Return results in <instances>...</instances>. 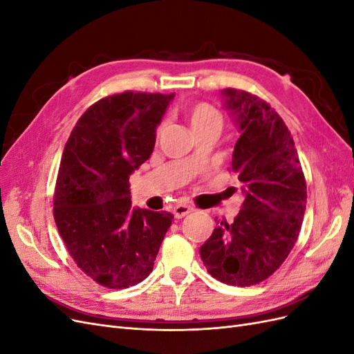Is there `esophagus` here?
I'll return each mask as SVG.
<instances>
[{
    "mask_svg": "<svg viewBox=\"0 0 354 354\" xmlns=\"http://www.w3.org/2000/svg\"><path fill=\"white\" fill-rule=\"evenodd\" d=\"M189 212H192V208L189 205H176L173 209L176 218H183Z\"/></svg>",
    "mask_w": 354,
    "mask_h": 354,
    "instance_id": "1",
    "label": "esophagus"
}]
</instances>
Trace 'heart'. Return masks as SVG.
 Masks as SVG:
<instances>
[{"label": "heart", "mask_w": 354, "mask_h": 354, "mask_svg": "<svg viewBox=\"0 0 354 354\" xmlns=\"http://www.w3.org/2000/svg\"><path fill=\"white\" fill-rule=\"evenodd\" d=\"M187 122L195 134L202 131H221L223 116L220 111L208 102H196L190 106L186 113ZM165 124H159L156 127V137L164 131Z\"/></svg>", "instance_id": "1"}]
</instances>
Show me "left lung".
<instances>
[{"label":"left lung","instance_id":"1","mask_svg":"<svg viewBox=\"0 0 354 354\" xmlns=\"http://www.w3.org/2000/svg\"><path fill=\"white\" fill-rule=\"evenodd\" d=\"M238 121L230 171L243 185L242 209L221 221L199 254L217 281L251 286L270 277L294 248L304 218L307 186L291 131L259 95L226 88Z\"/></svg>","mask_w":354,"mask_h":354}]
</instances>
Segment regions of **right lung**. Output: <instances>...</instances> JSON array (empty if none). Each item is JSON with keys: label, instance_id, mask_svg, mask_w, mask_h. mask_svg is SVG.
<instances>
[{"label": "right lung", "instance_id": "obj_1", "mask_svg": "<svg viewBox=\"0 0 354 354\" xmlns=\"http://www.w3.org/2000/svg\"><path fill=\"white\" fill-rule=\"evenodd\" d=\"M173 99L174 93L106 95L84 112L63 151L53 216L73 261L104 288L145 281L174 218L133 209L128 183L151 156L156 127Z\"/></svg>", "mask_w": 354, "mask_h": 354}]
</instances>
